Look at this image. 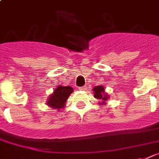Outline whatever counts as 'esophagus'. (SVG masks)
Returning a JSON list of instances; mask_svg holds the SVG:
<instances>
[{
	"instance_id": "34e87169",
	"label": "esophagus",
	"mask_w": 159,
	"mask_h": 159,
	"mask_svg": "<svg viewBox=\"0 0 159 159\" xmlns=\"http://www.w3.org/2000/svg\"><path fill=\"white\" fill-rule=\"evenodd\" d=\"M79 89H80V90H86V89H87V87H86V86H82V87L79 88Z\"/></svg>"
}]
</instances>
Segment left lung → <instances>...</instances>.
<instances>
[{
	"mask_svg": "<svg viewBox=\"0 0 159 159\" xmlns=\"http://www.w3.org/2000/svg\"><path fill=\"white\" fill-rule=\"evenodd\" d=\"M93 90L94 92V97L97 99H102V101L107 100L108 96H107V94L105 93V90L103 86H97Z\"/></svg>",
	"mask_w": 159,
	"mask_h": 159,
	"instance_id": "left-lung-1",
	"label": "left lung"
}]
</instances>
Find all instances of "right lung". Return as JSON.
<instances>
[{"label":"right lung","instance_id":"right-lung-1","mask_svg":"<svg viewBox=\"0 0 159 159\" xmlns=\"http://www.w3.org/2000/svg\"><path fill=\"white\" fill-rule=\"evenodd\" d=\"M73 92V89L70 86H59L53 91V93L49 97L47 104L54 109H61L64 106L70 94Z\"/></svg>","mask_w":159,"mask_h":159}]
</instances>
